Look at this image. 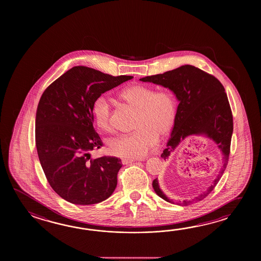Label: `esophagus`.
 <instances>
[{"mask_svg":"<svg viewBox=\"0 0 261 261\" xmlns=\"http://www.w3.org/2000/svg\"><path fill=\"white\" fill-rule=\"evenodd\" d=\"M139 161V160H135V159H122L123 164H128V163H133L134 161Z\"/></svg>","mask_w":261,"mask_h":261,"instance_id":"esophagus-1","label":"esophagus"}]
</instances>
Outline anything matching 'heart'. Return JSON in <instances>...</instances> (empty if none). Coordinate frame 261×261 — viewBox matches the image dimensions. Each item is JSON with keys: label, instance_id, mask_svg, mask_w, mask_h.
Segmentation results:
<instances>
[{"label": "heart", "instance_id": "b5f03b06", "mask_svg": "<svg viewBox=\"0 0 261 261\" xmlns=\"http://www.w3.org/2000/svg\"><path fill=\"white\" fill-rule=\"evenodd\" d=\"M120 98L139 112L134 125L136 132L113 139L108 149L113 155L122 158H142L155 145L158 136H166L171 132L177 116L176 100L168 90L156 91L153 87L141 84L123 89ZM92 114L100 129L111 130V105L106 96L96 98Z\"/></svg>", "mask_w": 261, "mask_h": 261}]
</instances>
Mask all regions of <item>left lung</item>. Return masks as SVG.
<instances>
[{"instance_id":"left-lung-1","label":"left lung","mask_w":261,"mask_h":261,"mask_svg":"<svg viewBox=\"0 0 261 261\" xmlns=\"http://www.w3.org/2000/svg\"><path fill=\"white\" fill-rule=\"evenodd\" d=\"M140 80L171 89L179 100L176 119L166 148L161 154L162 159L166 160L186 139L199 135H205L213 140L220 150L223 165L213 185L193 200H183L182 204L188 205L203 200L211 193L222 177L230 153L232 112L223 85L214 75L192 65H183ZM152 185L156 194L168 202L173 203L161 191L156 178Z\"/></svg>"}]
</instances>
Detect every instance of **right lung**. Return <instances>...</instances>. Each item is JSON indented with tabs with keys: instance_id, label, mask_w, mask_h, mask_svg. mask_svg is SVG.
Wrapping results in <instances>:
<instances>
[{
	"instance_id": "right-lung-1",
	"label": "right lung",
	"mask_w": 261,
	"mask_h": 261,
	"mask_svg": "<svg viewBox=\"0 0 261 261\" xmlns=\"http://www.w3.org/2000/svg\"><path fill=\"white\" fill-rule=\"evenodd\" d=\"M133 78L75 66L44 90L36 112V148L50 187L62 199L90 205L116 189L121 160L90 155L103 145L93 127L92 106L96 98Z\"/></svg>"
}]
</instances>
